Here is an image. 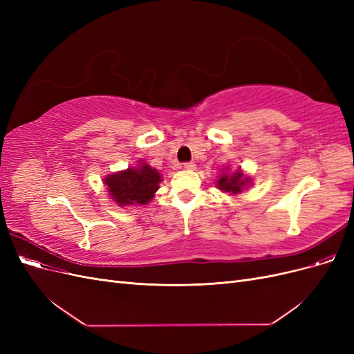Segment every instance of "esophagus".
Here are the masks:
<instances>
[{
	"label": "esophagus",
	"mask_w": 354,
	"mask_h": 354,
	"mask_svg": "<svg viewBox=\"0 0 354 354\" xmlns=\"http://www.w3.org/2000/svg\"><path fill=\"white\" fill-rule=\"evenodd\" d=\"M183 168L187 169V171H195L196 165L194 162H186V164H183Z\"/></svg>",
	"instance_id": "esophagus-1"
}]
</instances>
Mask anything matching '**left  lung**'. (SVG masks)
Here are the masks:
<instances>
[{
    "label": "left lung",
    "mask_w": 354,
    "mask_h": 354,
    "mask_svg": "<svg viewBox=\"0 0 354 354\" xmlns=\"http://www.w3.org/2000/svg\"><path fill=\"white\" fill-rule=\"evenodd\" d=\"M251 185V177L245 174V171L239 167L232 171L229 167L221 169V174L216 181L217 189L229 195H239Z\"/></svg>",
    "instance_id": "1"
}]
</instances>
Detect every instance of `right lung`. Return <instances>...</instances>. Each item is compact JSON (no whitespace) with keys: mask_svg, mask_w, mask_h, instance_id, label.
Wrapping results in <instances>:
<instances>
[{"mask_svg":"<svg viewBox=\"0 0 354 354\" xmlns=\"http://www.w3.org/2000/svg\"><path fill=\"white\" fill-rule=\"evenodd\" d=\"M162 176L146 160L140 159L136 167L116 171L103 178L109 198L118 207L147 205L159 189Z\"/></svg>","mask_w":354,"mask_h":354,"instance_id":"add662e5","label":"right lung"}]
</instances>
